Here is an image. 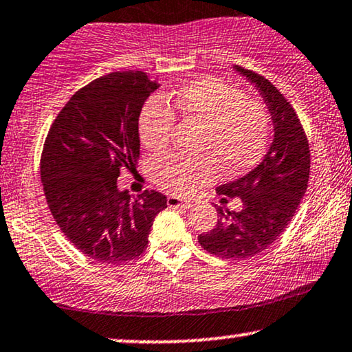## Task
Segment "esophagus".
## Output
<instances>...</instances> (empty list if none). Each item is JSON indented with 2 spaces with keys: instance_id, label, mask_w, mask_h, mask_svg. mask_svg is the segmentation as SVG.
Returning <instances> with one entry per match:
<instances>
[{
  "instance_id": "1",
  "label": "esophagus",
  "mask_w": 352,
  "mask_h": 352,
  "mask_svg": "<svg viewBox=\"0 0 352 352\" xmlns=\"http://www.w3.org/2000/svg\"><path fill=\"white\" fill-rule=\"evenodd\" d=\"M167 204L168 208H190L191 206L190 201H186L184 198L173 197V195H170V197L167 198Z\"/></svg>"
}]
</instances>
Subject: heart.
Segmentation results:
<instances>
[{"mask_svg":"<svg viewBox=\"0 0 352 352\" xmlns=\"http://www.w3.org/2000/svg\"><path fill=\"white\" fill-rule=\"evenodd\" d=\"M166 102L185 123L199 124L197 149L208 155L172 154L155 159L151 177L161 188L184 197L216 179V163L226 173L235 175L263 157L270 115L258 99L242 96L222 79L203 78L168 94ZM173 112L155 99L144 105L140 138L146 148L161 153L170 144L175 131Z\"/></svg>","mask_w":352,"mask_h":352,"instance_id":"heart-1","label":"heart"}]
</instances>
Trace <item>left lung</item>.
I'll list each match as a JSON object with an SVG mask.
<instances>
[{"instance_id":"1","label":"left lung","mask_w":352,"mask_h":352,"mask_svg":"<svg viewBox=\"0 0 352 352\" xmlns=\"http://www.w3.org/2000/svg\"><path fill=\"white\" fill-rule=\"evenodd\" d=\"M263 96L274 124V140L258 167L242 179L217 186L222 203L240 198L242 209L216 206L217 222L198 242L211 255L247 260L266 250L287 229L310 177L309 140L294 107L268 79L235 66Z\"/></svg>"}]
</instances>
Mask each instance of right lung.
Instances as JSON below:
<instances>
[{"label":"right lung","instance_id":"right-lung-1","mask_svg":"<svg viewBox=\"0 0 352 352\" xmlns=\"http://www.w3.org/2000/svg\"><path fill=\"white\" fill-rule=\"evenodd\" d=\"M159 86L143 71H115L89 82L56 115L40 175L53 219L71 243L100 263H126L148 248L166 195L120 191L122 168L140 161V113Z\"/></svg>","mask_w":352,"mask_h":352}]
</instances>
